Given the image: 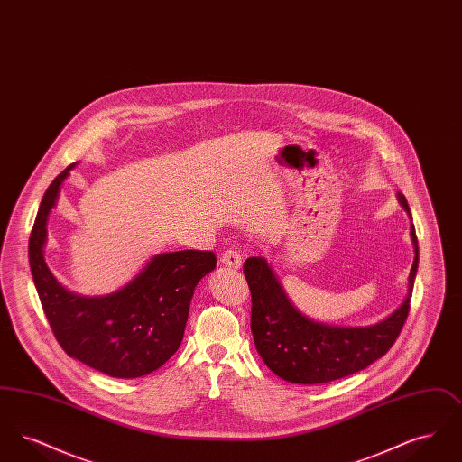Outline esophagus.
Segmentation results:
<instances>
[{"mask_svg": "<svg viewBox=\"0 0 462 462\" xmlns=\"http://www.w3.org/2000/svg\"><path fill=\"white\" fill-rule=\"evenodd\" d=\"M220 262L226 266H232V268H241L242 258L241 253L237 249H226L223 254H221Z\"/></svg>", "mask_w": 462, "mask_h": 462, "instance_id": "esophagus-1", "label": "esophagus"}]
</instances>
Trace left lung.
<instances>
[{
    "instance_id": "8db88e82",
    "label": "left lung",
    "mask_w": 462,
    "mask_h": 462,
    "mask_svg": "<svg viewBox=\"0 0 462 462\" xmlns=\"http://www.w3.org/2000/svg\"><path fill=\"white\" fill-rule=\"evenodd\" d=\"M398 200L411 215L407 199L398 194ZM411 236L416 258L409 275V294L388 319L369 328H336L310 320L291 305L263 258H247L244 277L251 291V330L268 369L289 383L320 384L358 373L386 355L411 310L419 263L414 225Z\"/></svg>"
}]
</instances>
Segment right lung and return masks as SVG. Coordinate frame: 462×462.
Wrapping results in <instances>:
<instances>
[{
  "mask_svg": "<svg viewBox=\"0 0 462 462\" xmlns=\"http://www.w3.org/2000/svg\"><path fill=\"white\" fill-rule=\"evenodd\" d=\"M72 166L46 189L29 237V264L44 315L62 350L91 369L121 379L154 373L178 350L194 289L215 270L217 256L196 249L157 254L117 292L72 294L43 258L46 218Z\"/></svg>",
  "mask_w": 462,
  "mask_h": 462,
  "instance_id": "obj_1",
  "label": "right lung"
}]
</instances>
